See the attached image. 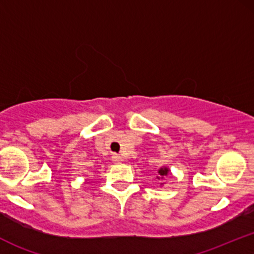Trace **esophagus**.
<instances>
[{
	"instance_id": "esophagus-1",
	"label": "esophagus",
	"mask_w": 254,
	"mask_h": 254,
	"mask_svg": "<svg viewBox=\"0 0 254 254\" xmlns=\"http://www.w3.org/2000/svg\"><path fill=\"white\" fill-rule=\"evenodd\" d=\"M112 161H113V164H119V162L122 161V156H119V155H113V156H112Z\"/></svg>"
}]
</instances>
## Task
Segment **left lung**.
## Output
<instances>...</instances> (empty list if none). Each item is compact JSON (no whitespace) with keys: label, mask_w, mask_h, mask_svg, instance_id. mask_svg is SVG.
<instances>
[{"label":"left lung","mask_w":254,"mask_h":254,"mask_svg":"<svg viewBox=\"0 0 254 254\" xmlns=\"http://www.w3.org/2000/svg\"><path fill=\"white\" fill-rule=\"evenodd\" d=\"M168 173V168H166V167H164V168H160L159 170V174L161 177H164V176H166V174Z\"/></svg>","instance_id":"obj_1"}]
</instances>
